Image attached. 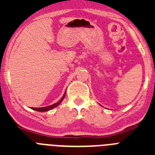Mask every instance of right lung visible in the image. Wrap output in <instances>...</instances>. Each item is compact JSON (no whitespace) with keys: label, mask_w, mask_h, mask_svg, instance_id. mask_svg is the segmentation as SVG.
Wrapping results in <instances>:
<instances>
[{"label":"right lung","mask_w":155,"mask_h":155,"mask_svg":"<svg viewBox=\"0 0 155 155\" xmlns=\"http://www.w3.org/2000/svg\"><path fill=\"white\" fill-rule=\"evenodd\" d=\"M65 94H66V91L64 92V95H63L62 98H61V100L59 101V102H57V103H54L53 104V105H48V106H46V107H41V108H31V109H33V110H35V111H39V112H46V111H49L50 110V109H54L55 107H57V105H59L61 103V102H62L63 100H64V97H65Z\"/></svg>","instance_id":"right-lung-1"}]
</instances>
